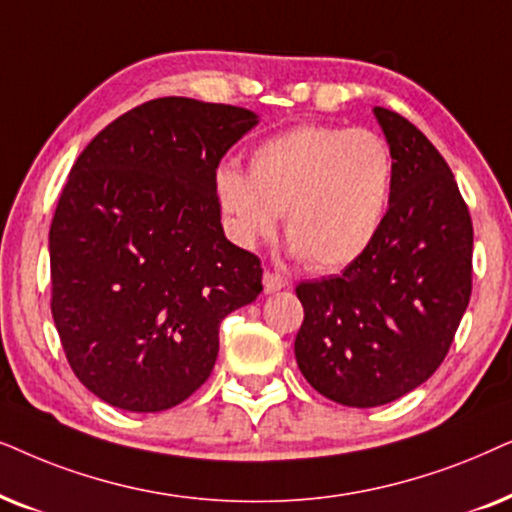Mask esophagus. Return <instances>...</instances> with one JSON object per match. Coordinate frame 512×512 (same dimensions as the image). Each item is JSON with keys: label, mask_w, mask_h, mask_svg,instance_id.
<instances>
[{"label": "esophagus", "mask_w": 512, "mask_h": 512, "mask_svg": "<svg viewBox=\"0 0 512 512\" xmlns=\"http://www.w3.org/2000/svg\"><path fill=\"white\" fill-rule=\"evenodd\" d=\"M262 285H264V292H267V295H271V292L283 290L285 285H288V281H285L283 276L274 274V271H264V274H262Z\"/></svg>", "instance_id": "1"}]
</instances>
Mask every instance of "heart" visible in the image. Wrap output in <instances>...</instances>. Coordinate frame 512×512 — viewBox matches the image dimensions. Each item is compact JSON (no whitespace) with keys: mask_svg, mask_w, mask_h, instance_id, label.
Instances as JSON below:
<instances>
[{"mask_svg":"<svg viewBox=\"0 0 512 512\" xmlns=\"http://www.w3.org/2000/svg\"><path fill=\"white\" fill-rule=\"evenodd\" d=\"M393 177V152L379 133L309 124L252 149L248 173L222 166L215 196L241 245L269 238L283 213L290 250L332 271L356 262L377 238Z\"/></svg>","mask_w":512,"mask_h":512,"instance_id":"obj_1","label":"heart"}]
</instances>
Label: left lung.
<instances>
[{"label":"left lung","mask_w":512,"mask_h":512,"mask_svg":"<svg viewBox=\"0 0 512 512\" xmlns=\"http://www.w3.org/2000/svg\"><path fill=\"white\" fill-rule=\"evenodd\" d=\"M374 117L395 161L384 224L342 274L295 290L304 306L299 370L346 407L393 403L424 384L473 288V222L447 161L405 117L384 107Z\"/></svg>","instance_id":"8db88e82"}]
</instances>
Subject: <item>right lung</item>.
I'll return each instance as SVG.
<instances>
[{
  "label": "right lung",
  "mask_w": 512,
  "mask_h": 512,
  "mask_svg": "<svg viewBox=\"0 0 512 512\" xmlns=\"http://www.w3.org/2000/svg\"><path fill=\"white\" fill-rule=\"evenodd\" d=\"M255 112L159 98L74 161L49 231L51 313L88 391L163 412L213 372L220 323L262 292L260 260L224 236L215 170Z\"/></svg>",
  "instance_id": "obj_1"
}]
</instances>
